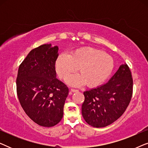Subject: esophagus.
I'll return each instance as SVG.
<instances>
[{
	"label": "esophagus",
	"mask_w": 148,
	"mask_h": 148,
	"mask_svg": "<svg viewBox=\"0 0 148 148\" xmlns=\"http://www.w3.org/2000/svg\"><path fill=\"white\" fill-rule=\"evenodd\" d=\"M78 90H74V89H71V92H77ZM70 94H71V93H70Z\"/></svg>",
	"instance_id": "obj_1"
}]
</instances>
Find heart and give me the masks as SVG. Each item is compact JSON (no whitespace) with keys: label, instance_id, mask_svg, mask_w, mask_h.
Returning <instances> with one entry per match:
<instances>
[{"label":"heart","instance_id":"heart-1","mask_svg":"<svg viewBox=\"0 0 148 148\" xmlns=\"http://www.w3.org/2000/svg\"><path fill=\"white\" fill-rule=\"evenodd\" d=\"M114 67V60L110 55L91 47L78 48L69 55L60 54L55 62L56 73L61 79L78 69L80 74L72 75L66 79V84L74 87L86 84L90 88L100 86L109 77Z\"/></svg>","mask_w":148,"mask_h":148}]
</instances>
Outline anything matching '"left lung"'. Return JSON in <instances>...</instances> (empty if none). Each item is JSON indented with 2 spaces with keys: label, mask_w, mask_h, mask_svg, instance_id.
<instances>
[{
  "label": "left lung",
  "mask_w": 148,
  "mask_h": 148,
  "mask_svg": "<svg viewBox=\"0 0 148 148\" xmlns=\"http://www.w3.org/2000/svg\"><path fill=\"white\" fill-rule=\"evenodd\" d=\"M133 79L124 63L106 84L84 92L82 116L91 126L100 128L112 124L121 117L130 102Z\"/></svg>",
  "instance_id": "obj_1"
}]
</instances>
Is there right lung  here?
Segmentation results:
<instances>
[{"label": "right lung", "instance_id": "right-lung-1", "mask_svg": "<svg viewBox=\"0 0 148 148\" xmlns=\"http://www.w3.org/2000/svg\"><path fill=\"white\" fill-rule=\"evenodd\" d=\"M58 51V46L42 44L29 52L18 70L20 104L27 116L42 127H53L61 121L69 94L66 85L56 78Z\"/></svg>", "mask_w": 148, "mask_h": 148}]
</instances>
